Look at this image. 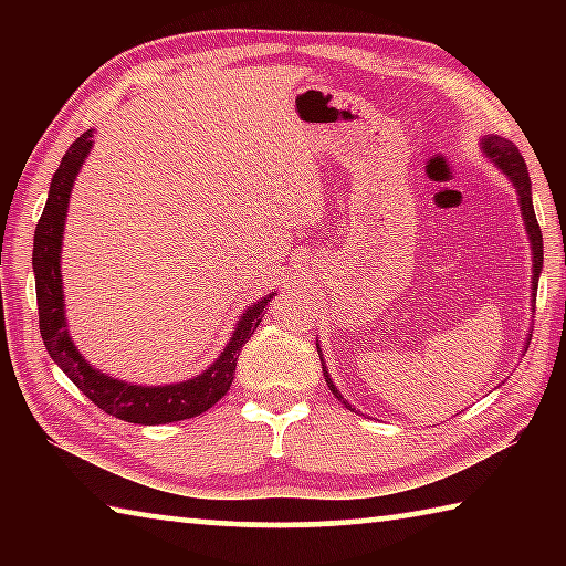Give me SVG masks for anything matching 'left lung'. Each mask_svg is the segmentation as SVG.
I'll list each match as a JSON object with an SVG mask.
<instances>
[{"instance_id": "obj_1", "label": "left lung", "mask_w": 566, "mask_h": 566, "mask_svg": "<svg viewBox=\"0 0 566 566\" xmlns=\"http://www.w3.org/2000/svg\"><path fill=\"white\" fill-rule=\"evenodd\" d=\"M484 151L494 159V165L500 167L506 177L512 179V185L520 191V205H522V214H524V224H526V232H530V242H532V254H534V290H536V282H539V272H542V262H544V249H542V229L539 222H536V214H534V207H532V181H530V171H526L524 165V157L522 151L516 149L512 142H506L502 137H486L484 142ZM322 371H324V379H327V385L332 389V395L342 399V395L337 391V387L332 385L329 379V371L327 367L322 364ZM342 405H347V401L342 399ZM349 407V405H347Z\"/></svg>"}]
</instances>
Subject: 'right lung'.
<instances>
[{
    "label": "right lung",
    "mask_w": 566,
    "mask_h": 566,
    "mask_svg": "<svg viewBox=\"0 0 566 566\" xmlns=\"http://www.w3.org/2000/svg\"><path fill=\"white\" fill-rule=\"evenodd\" d=\"M92 129H87L74 139V145L66 149L60 161V169L54 171L50 197H46L44 212L34 229V284H36V306H40V332L42 342L50 357L60 364V369L70 377L76 389L87 397L92 405H97L107 415L132 421V424H167V421H181L202 415L212 405L222 399L234 381V369L239 352L252 337L256 324L264 317V306L272 296H264L262 302L252 304L247 314L239 319L232 339L212 367L205 375L195 379L179 381L167 387H137L119 381L114 377L102 375L90 367L87 359L76 352L70 339L64 322V294L60 276V252H62V232L66 205H70V191L84 157L92 147Z\"/></svg>",
    "instance_id": "right-lung-1"
}]
</instances>
